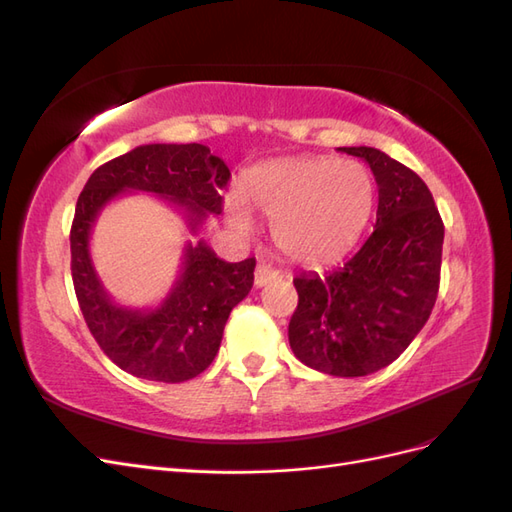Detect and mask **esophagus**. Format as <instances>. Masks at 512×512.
I'll use <instances>...</instances> for the list:
<instances>
[{
	"label": "esophagus",
	"instance_id": "obj_1",
	"mask_svg": "<svg viewBox=\"0 0 512 512\" xmlns=\"http://www.w3.org/2000/svg\"><path fill=\"white\" fill-rule=\"evenodd\" d=\"M275 277H277V271H273L271 267H265V265H258L254 271V284H256V288H262L269 282H273Z\"/></svg>",
	"mask_w": 512,
	"mask_h": 512
}]
</instances>
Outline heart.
<instances>
[{
    "label": "heart",
    "mask_w": 512,
    "mask_h": 512,
    "mask_svg": "<svg viewBox=\"0 0 512 512\" xmlns=\"http://www.w3.org/2000/svg\"><path fill=\"white\" fill-rule=\"evenodd\" d=\"M243 202L235 196L226 200L232 228H252L250 208L273 224V239L288 258L322 267L342 258L361 237L374 211L376 185L356 160L280 158L247 170Z\"/></svg>",
    "instance_id": "b5f03b06"
}]
</instances>
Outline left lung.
<instances>
[{"label":"left lung","instance_id":"8db88e82","mask_svg":"<svg viewBox=\"0 0 512 512\" xmlns=\"http://www.w3.org/2000/svg\"><path fill=\"white\" fill-rule=\"evenodd\" d=\"M363 158L378 183L376 228L344 267L294 277L299 305L288 324L294 356L337 378L391 365L425 327L440 288L444 224L425 181L374 147Z\"/></svg>","mask_w":512,"mask_h":512}]
</instances>
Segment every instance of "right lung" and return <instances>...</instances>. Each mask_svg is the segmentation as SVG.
Instances as JSON below:
<instances>
[{
    "mask_svg": "<svg viewBox=\"0 0 512 512\" xmlns=\"http://www.w3.org/2000/svg\"><path fill=\"white\" fill-rule=\"evenodd\" d=\"M228 179L224 160L190 143L141 145L96 168L85 183L70 230L74 292L98 346L136 378L185 382L203 374L220 350L232 307L252 290L256 258L226 262L205 241L188 243L173 290L156 309L141 312L108 297L89 256L91 228L113 198L149 192L179 207L196 235L211 213H222Z\"/></svg>",
    "mask_w": 512,
    "mask_h": 512,
    "instance_id": "obj_1",
    "label": "right lung"
}]
</instances>
